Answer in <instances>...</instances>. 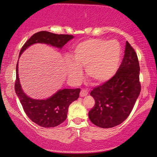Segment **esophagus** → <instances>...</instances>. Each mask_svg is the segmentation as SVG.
<instances>
[{
  "label": "esophagus",
  "instance_id": "obj_1",
  "mask_svg": "<svg viewBox=\"0 0 157 157\" xmlns=\"http://www.w3.org/2000/svg\"><path fill=\"white\" fill-rule=\"evenodd\" d=\"M87 94H88V89H81V91L80 92V96H81V97H83V96H86Z\"/></svg>",
  "mask_w": 157,
  "mask_h": 157
}]
</instances>
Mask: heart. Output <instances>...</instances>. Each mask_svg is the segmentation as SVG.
<instances>
[{"mask_svg": "<svg viewBox=\"0 0 157 157\" xmlns=\"http://www.w3.org/2000/svg\"><path fill=\"white\" fill-rule=\"evenodd\" d=\"M122 50L117 40L104 38H89L75 46L71 59L68 75L71 78L78 80L81 71L78 68L85 67L89 80L101 83L114 76L119 67Z\"/></svg>", "mask_w": 157, "mask_h": 157, "instance_id": "obj_1", "label": "heart"}]
</instances>
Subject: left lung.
<instances>
[{
    "mask_svg": "<svg viewBox=\"0 0 157 157\" xmlns=\"http://www.w3.org/2000/svg\"><path fill=\"white\" fill-rule=\"evenodd\" d=\"M139 71L136 51L126 41L123 61L114 76L90 93L95 100L94 107L89 111L92 123L108 128L125 121L140 94Z\"/></svg>",
    "mask_w": 157,
    "mask_h": 157,
    "instance_id": "obj_1",
    "label": "left lung"
}]
</instances>
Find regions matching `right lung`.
Listing matches in <instances>:
<instances>
[{"instance_id": "1", "label": "right lung", "mask_w": 157, "mask_h": 157, "mask_svg": "<svg viewBox=\"0 0 157 157\" xmlns=\"http://www.w3.org/2000/svg\"><path fill=\"white\" fill-rule=\"evenodd\" d=\"M73 38L74 36L68 34H56L48 31H39L33 34L25 43L21 49L19 56L28 47L36 43H44L61 48ZM15 91L28 117L38 126L50 128L60 125L66 119L68 106L73 101L78 99L81 89L59 90L56 94L46 100H35L28 97L21 89L17 63Z\"/></svg>"}]
</instances>
